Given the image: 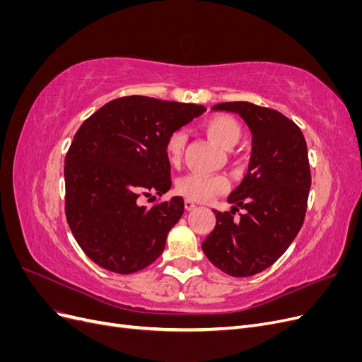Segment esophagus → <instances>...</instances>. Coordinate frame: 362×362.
<instances>
[{
  "label": "esophagus",
  "mask_w": 362,
  "mask_h": 362,
  "mask_svg": "<svg viewBox=\"0 0 362 362\" xmlns=\"http://www.w3.org/2000/svg\"><path fill=\"white\" fill-rule=\"evenodd\" d=\"M184 206H185V210H187V211H192V210H194V208H196V204L192 199H185L184 201Z\"/></svg>",
  "instance_id": "34e87169"
}]
</instances>
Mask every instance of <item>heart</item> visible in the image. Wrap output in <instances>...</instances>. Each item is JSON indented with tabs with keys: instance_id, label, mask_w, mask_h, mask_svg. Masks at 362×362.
<instances>
[{
	"instance_id": "heart-1",
	"label": "heart",
	"mask_w": 362,
	"mask_h": 362,
	"mask_svg": "<svg viewBox=\"0 0 362 362\" xmlns=\"http://www.w3.org/2000/svg\"><path fill=\"white\" fill-rule=\"evenodd\" d=\"M206 134L210 136L218 146L223 149H233L242 140L243 131L235 119L229 116H213L204 124ZM185 134L182 131L172 133L164 145V151L172 164L180 163L184 146ZM228 178L223 175H204V173H189L178 180L177 189L185 198L198 202H206L214 196L223 193L228 189Z\"/></svg>"
}]
</instances>
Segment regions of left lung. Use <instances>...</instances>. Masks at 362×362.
Listing matches in <instances>:
<instances>
[{"label": "left lung", "instance_id": "8db88e82", "mask_svg": "<svg viewBox=\"0 0 362 362\" xmlns=\"http://www.w3.org/2000/svg\"><path fill=\"white\" fill-rule=\"evenodd\" d=\"M211 110L242 117L252 146L246 175L228 196L231 211L214 210L202 250L226 275L246 278L270 267L300 231L311 187L308 151L300 128L272 108L234 101ZM237 206L245 210L238 221Z\"/></svg>", "mask_w": 362, "mask_h": 362}]
</instances>
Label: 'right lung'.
<instances>
[{"mask_svg":"<svg viewBox=\"0 0 362 362\" xmlns=\"http://www.w3.org/2000/svg\"><path fill=\"white\" fill-rule=\"evenodd\" d=\"M205 110L131 95L107 103L76 131L64 158L66 218L98 266L129 275L163 254L184 201L172 196L148 208L139 196L170 190L166 140Z\"/></svg>","mask_w":362,"mask_h":362,"instance_id":"add662e5","label":"right lung"}]
</instances>
